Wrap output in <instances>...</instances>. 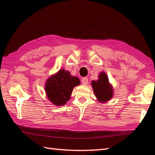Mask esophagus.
Returning <instances> with one entry per match:
<instances>
[{
    "mask_svg": "<svg viewBox=\"0 0 155 155\" xmlns=\"http://www.w3.org/2000/svg\"><path fill=\"white\" fill-rule=\"evenodd\" d=\"M88 78H83L81 79V83L83 85H87V84L88 83Z\"/></svg>",
    "mask_w": 155,
    "mask_h": 155,
    "instance_id": "esophagus-1",
    "label": "esophagus"
}]
</instances>
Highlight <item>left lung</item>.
<instances>
[{"label": "left lung", "mask_w": 155, "mask_h": 155, "mask_svg": "<svg viewBox=\"0 0 155 155\" xmlns=\"http://www.w3.org/2000/svg\"><path fill=\"white\" fill-rule=\"evenodd\" d=\"M98 78L97 81H92V87L98 101L105 103L109 101L113 96V88L104 72H101Z\"/></svg>", "instance_id": "obj_1"}]
</instances>
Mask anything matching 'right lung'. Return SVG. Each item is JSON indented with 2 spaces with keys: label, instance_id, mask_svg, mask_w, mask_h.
<instances>
[{
  "label": "right lung",
  "instance_id": "obj_1",
  "mask_svg": "<svg viewBox=\"0 0 155 155\" xmlns=\"http://www.w3.org/2000/svg\"><path fill=\"white\" fill-rule=\"evenodd\" d=\"M80 84L77 77L64 69L49 77L46 81L45 92L48 100L56 106H62L70 100L73 88Z\"/></svg>",
  "mask_w": 155,
  "mask_h": 155
}]
</instances>
